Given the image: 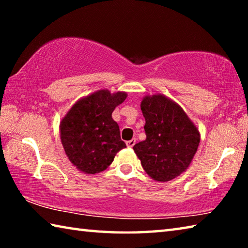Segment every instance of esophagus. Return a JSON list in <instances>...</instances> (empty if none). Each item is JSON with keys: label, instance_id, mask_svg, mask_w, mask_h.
<instances>
[{"label": "esophagus", "instance_id": "1", "mask_svg": "<svg viewBox=\"0 0 248 248\" xmlns=\"http://www.w3.org/2000/svg\"><path fill=\"white\" fill-rule=\"evenodd\" d=\"M136 139H131V140H129V141H127V146L128 148H132V146L136 144Z\"/></svg>", "mask_w": 248, "mask_h": 248}]
</instances>
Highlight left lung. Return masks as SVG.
<instances>
[{
    "mask_svg": "<svg viewBox=\"0 0 248 248\" xmlns=\"http://www.w3.org/2000/svg\"><path fill=\"white\" fill-rule=\"evenodd\" d=\"M146 139L133 146L142 167L155 182L177 177L189 167L200 143V132L179 105L163 94L141 102Z\"/></svg>",
    "mask_w": 248,
    "mask_h": 248,
    "instance_id": "1",
    "label": "left lung"
}]
</instances>
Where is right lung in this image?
<instances>
[{"mask_svg":"<svg viewBox=\"0 0 248 248\" xmlns=\"http://www.w3.org/2000/svg\"><path fill=\"white\" fill-rule=\"evenodd\" d=\"M128 94L102 89L79 98L60 121V139L66 157L87 175L100 173L125 148L112 111Z\"/></svg>","mask_w":248,"mask_h":248,"instance_id":"add662e5","label":"right lung"}]
</instances>
